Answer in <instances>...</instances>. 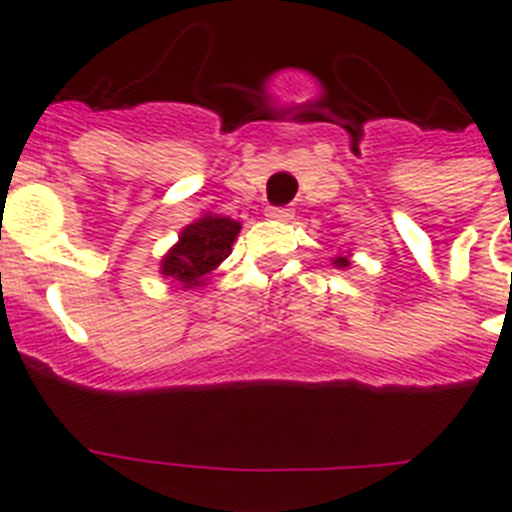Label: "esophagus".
<instances>
[{
  "instance_id": "obj_1",
  "label": "esophagus",
  "mask_w": 512,
  "mask_h": 512,
  "mask_svg": "<svg viewBox=\"0 0 512 512\" xmlns=\"http://www.w3.org/2000/svg\"><path fill=\"white\" fill-rule=\"evenodd\" d=\"M266 215L269 217H274V220H292V217H295V207H289V205H282V207H269V210H266Z\"/></svg>"
}]
</instances>
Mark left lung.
Listing matches in <instances>:
<instances>
[{
	"label": "left lung",
	"mask_w": 512,
	"mask_h": 512,
	"mask_svg": "<svg viewBox=\"0 0 512 512\" xmlns=\"http://www.w3.org/2000/svg\"><path fill=\"white\" fill-rule=\"evenodd\" d=\"M336 264L338 266H348V259H343V256H341V259H336Z\"/></svg>",
	"instance_id": "8db88e82"
}]
</instances>
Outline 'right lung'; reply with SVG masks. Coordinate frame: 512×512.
Listing matches in <instances>:
<instances>
[{"mask_svg": "<svg viewBox=\"0 0 512 512\" xmlns=\"http://www.w3.org/2000/svg\"><path fill=\"white\" fill-rule=\"evenodd\" d=\"M238 230L241 223L220 215H205L187 225L179 235V243L164 256V277L182 282L184 287H200L207 274L228 259Z\"/></svg>", "mask_w": 512, "mask_h": 512, "instance_id": "1", "label": "right lung"}]
</instances>
